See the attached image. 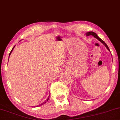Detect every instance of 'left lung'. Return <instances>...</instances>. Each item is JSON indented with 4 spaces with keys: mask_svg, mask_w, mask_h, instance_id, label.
<instances>
[{
    "mask_svg": "<svg viewBox=\"0 0 120 120\" xmlns=\"http://www.w3.org/2000/svg\"><path fill=\"white\" fill-rule=\"evenodd\" d=\"M90 35L93 36L95 38H96L97 39H98V40L99 41L101 42L102 43V44H103V45H105V46H106V48L108 50H109V51H110V50H109V47H108V46L107 45V44H106V43L105 42H104V41H103V40H102L101 38H100L98 36L97 34H96V33L93 32H87V33H86V36H90Z\"/></svg>",
    "mask_w": 120,
    "mask_h": 120,
    "instance_id": "left-lung-1",
    "label": "left lung"
}]
</instances>
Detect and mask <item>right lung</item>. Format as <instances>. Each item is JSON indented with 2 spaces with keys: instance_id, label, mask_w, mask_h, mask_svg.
Instances as JSON below:
<instances>
[{
  "instance_id": "add662e5",
  "label": "right lung",
  "mask_w": 120,
  "mask_h": 120,
  "mask_svg": "<svg viewBox=\"0 0 120 120\" xmlns=\"http://www.w3.org/2000/svg\"><path fill=\"white\" fill-rule=\"evenodd\" d=\"M14 47H13V48H14ZM13 49H12V50H11V52H10V53H9V57L10 55H11V51H12V50H13ZM49 99V98H47V100H46V101H45V102H44V103H42V104H41V105H39V106H41V105H44V104H45V103L46 102H47V101H48Z\"/></svg>"
}]
</instances>
